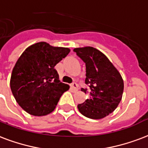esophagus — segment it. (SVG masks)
I'll return each instance as SVG.
<instances>
[{"label":"esophagus","mask_w":148,"mask_h":148,"mask_svg":"<svg viewBox=\"0 0 148 148\" xmlns=\"http://www.w3.org/2000/svg\"><path fill=\"white\" fill-rule=\"evenodd\" d=\"M71 88L73 89L74 91H75V92H76V91H77V88H78V85H77V83H75V82H74V83H72V84H71Z\"/></svg>","instance_id":"obj_1"}]
</instances>
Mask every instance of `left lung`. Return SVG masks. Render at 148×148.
<instances>
[{
  "mask_svg": "<svg viewBox=\"0 0 148 148\" xmlns=\"http://www.w3.org/2000/svg\"><path fill=\"white\" fill-rule=\"evenodd\" d=\"M86 65L85 83L88 88L82 92L88 98L77 105L83 116L92 119H101L116 109L123 93L124 83L121 74L100 50L92 47L74 48Z\"/></svg>",
  "mask_w": 148,
  "mask_h": 148,
  "instance_id": "1",
  "label": "left lung"
}]
</instances>
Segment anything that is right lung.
<instances>
[{
  "label": "right lung",
  "instance_id": "right-lung-1",
  "mask_svg": "<svg viewBox=\"0 0 148 148\" xmlns=\"http://www.w3.org/2000/svg\"><path fill=\"white\" fill-rule=\"evenodd\" d=\"M71 49L53 47L46 42L25 49L12 70L10 86L18 104L29 114L42 116L51 113L60 98L70 88L60 82L54 66Z\"/></svg>",
  "mask_w": 148,
  "mask_h": 148
}]
</instances>
